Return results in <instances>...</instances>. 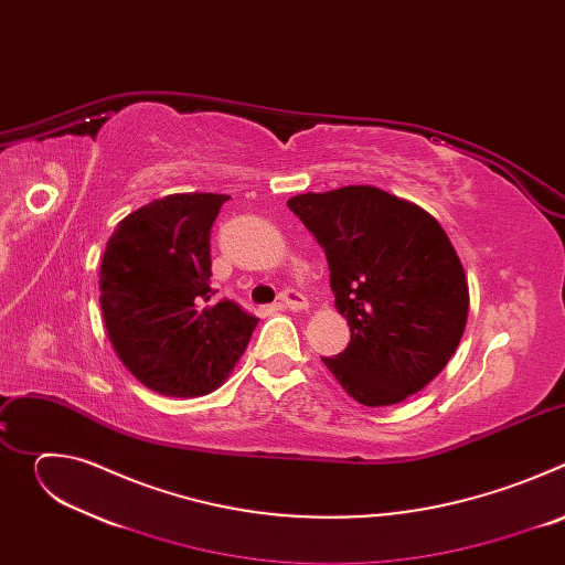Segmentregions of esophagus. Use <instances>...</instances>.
<instances>
[{
    "label": "esophagus",
    "mask_w": 565,
    "mask_h": 565,
    "mask_svg": "<svg viewBox=\"0 0 565 565\" xmlns=\"http://www.w3.org/2000/svg\"><path fill=\"white\" fill-rule=\"evenodd\" d=\"M279 303H281L284 308H288V310H301V308H306L308 301H306V297H303L301 292L288 288V290H284V292L279 295Z\"/></svg>",
    "instance_id": "34e87169"
}]
</instances>
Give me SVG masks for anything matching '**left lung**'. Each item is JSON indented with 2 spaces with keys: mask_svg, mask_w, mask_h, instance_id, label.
Segmentation results:
<instances>
[{
  "mask_svg": "<svg viewBox=\"0 0 565 565\" xmlns=\"http://www.w3.org/2000/svg\"><path fill=\"white\" fill-rule=\"evenodd\" d=\"M288 207L324 248L349 347L321 358L366 407L425 388L465 333L469 288L443 225L380 188L347 185L292 196Z\"/></svg>",
  "mask_w": 565,
  "mask_h": 565,
  "instance_id": "left-lung-1",
  "label": "left lung"
}]
</instances>
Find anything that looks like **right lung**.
<instances>
[{
	"label": "right lung",
	"mask_w": 565,
	"mask_h": 565,
	"mask_svg": "<svg viewBox=\"0 0 565 565\" xmlns=\"http://www.w3.org/2000/svg\"><path fill=\"white\" fill-rule=\"evenodd\" d=\"M230 196L170 194L125 216L100 264V306L111 347L147 388L196 397L244 355L257 317L212 301L210 230Z\"/></svg>",
	"instance_id": "add662e5"
}]
</instances>
